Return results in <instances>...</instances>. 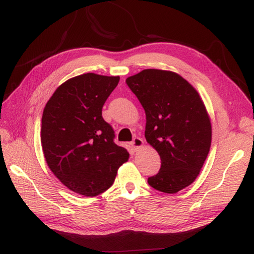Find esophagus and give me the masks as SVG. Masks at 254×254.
<instances>
[{"mask_svg":"<svg viewBox=\"0 0 254 254\" xmlns=\"http://www.w3.org/2000/svg\"><path fill=\"white\" fill-rule=\"evenodd\" d=\"M131 145L134 149H138L139 147L143 146V139L139 137H134L133 141L131 142Z\"/></svg>","mask_w":254,"mask_h":254,"instance_id":"1","label":"esophagus"}]
</instances>
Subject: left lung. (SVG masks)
Wrapping results in <instances>:
<instances>
[{"label":"left lung","instance_id":"left-lung-1","mask_svg":"<svg viewBox=\"0 0 254 254\" xmlns=\"http://www.w3.org/2000/svg\"><path fill=\"white\" fill-rule=\"evenodd\" d=\"M126 83L146 113V141L160 156V169L148 185L177 193L196 179L208 155L212 126L206 108L193 86L174 72L144 69Z\"/></svg>","mask_w":254,"mask_h":254}]
</instances>
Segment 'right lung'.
Segmentation results:
<instances>
[{"mask_svg": "<svg viewBox=\"0 0 254 254\" xmlns=\"http://www.w3.org/2000/svg\"><path fill=\"white\" fill-rule=\"evenodd\" d=\"M119 80L78 75L59 86L44 109L41 145L47 164L64 186L82 195L93 197L108 190L128 159L101 115Z\"/></svg>", "mask_w": 254, "mask_h": 254, "instance_id": "add662e5", "label": "right lung"}]
</instances>
